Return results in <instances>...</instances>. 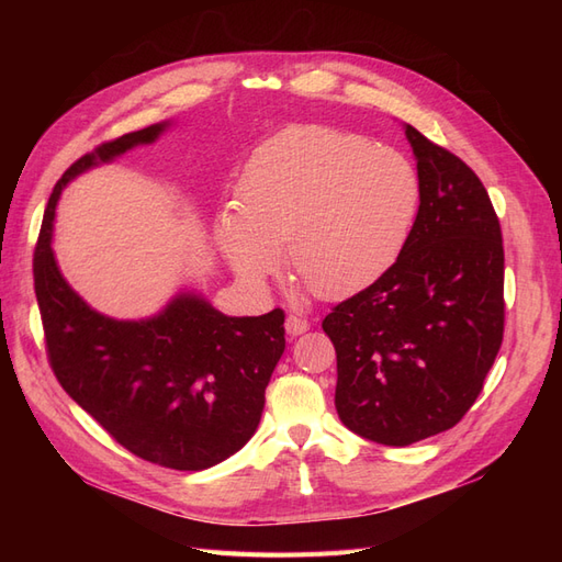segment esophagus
I'll use <instances>...</instances> for the list:
<instances>
[{"label":"esophagus","mask_w":562,"mask_h":562,"mask_svg":"<svg viewBox=\"0 0 562 562\" xmlns=\"http://www.w3.org/2000/svg\"><path fill=\"white\" fill-rule=\"evenodd\" d=\"M307 330H310V321H307V318H302V316H297V314H288V316H285V333H288V335L297 337V335L307 333Z\"/></svg>","instance_id":"34e87169"}]
</instances>
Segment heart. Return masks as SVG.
<instances>
[{"label": "heart", "instance_id": "1", "mask_svg": "<svg viewBox=\"0 0 562 562\" xmlns=\"http://www.w3.org/2000/svg\"><path fill=\"white\" fill-rule=\"evenodd\" d=\"M239 211L215 220L236 274L260 283L291 252L297 279L323 300L363 291L396 265L422 201L415 164L394 147L326 124L279 131L252 151Z\"/></svg>", "mask_w": 562, "mask_h": 562}]
</instances>
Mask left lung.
<instances>
[{"label": "left lung", "instance_id": "8db88e82", "mask_svg": "<svg viewBox=\"0 0 562 562\" xmlns=\"http://www.w3.org/2000/svg\"><path fill=\"white\" fill-rule=\"evenodd\" d=\"M405 138L422 180L411 239L382 279L323 318L339 419L396 448L469 413L504 337V246L487 190L411 124Z\"/></svg>", "mask_w": 562, "mask_h": 562}]
</instances>
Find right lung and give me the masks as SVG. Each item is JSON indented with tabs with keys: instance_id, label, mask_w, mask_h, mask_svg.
Segmentation results:
<instances>
[{
	"instance_id": "1",
	"label": "right lung",
	"mask_w": 562,
	"mask_h": 562,
	"mask_svg": "<svg viewBox=\"0 0 562 562\" xmlns=\"http://www.w3.org/2000/svg\"><path fill=\"white\" fill-rule=\"evenodd\" d=\"M168 124L133 131L77 159L50 192L35 248L46 356L60 386L119 446L145 462L201 471L241 450L260 424L265 389L285 349L283 310L225 316L180 293L145 321L98 314L60 274L50 234L63 187Z\"/></svg>"
}]
</instances>
